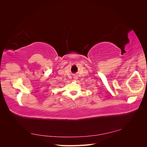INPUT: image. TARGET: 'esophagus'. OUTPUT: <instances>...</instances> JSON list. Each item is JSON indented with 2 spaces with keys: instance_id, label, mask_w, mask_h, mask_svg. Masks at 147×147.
Returning a JSON list of instances; mask_svg holds the SVG:
<instances>
[{
  "instance_id": "1",
  "label": "esophagus",
  "mask_w": 147,
  "mask_h": 147,
  "mask_svg": "<svg viewBox=\"0 0 147 147\" xmlns=\"http://www.w3.org/2000/svg\"><path fill=\"white\" fill-rule=\"evenodd\" d=\"M77 77L76 76V75H75V76H74V80H77Z\"/></svg>"
}]
</instances>
